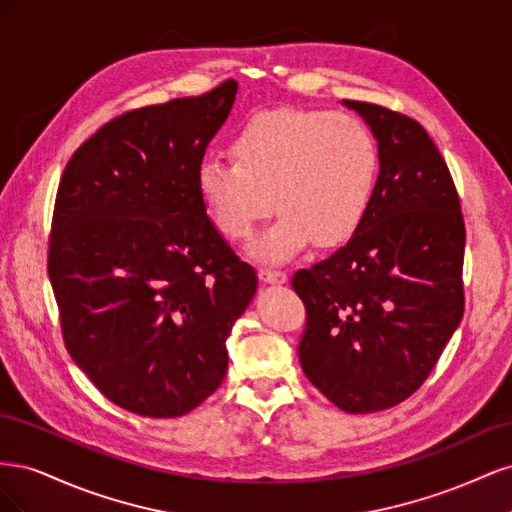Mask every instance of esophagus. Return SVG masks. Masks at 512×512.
I'll return each mask as SVG.
<instances>
[{
	"instance_id": "1",
	"label": "esophagus",
	"mask_w": 512,
	"mask_h": 512,
	"mask_svg": "<svg viewBox=\"0 0 512 512\" xmlns=\"http://www.w3.org/2000/svg\"><path fill=\"white\" fill-rule=\"evenodd\" d=\"M258 277L265 284H286L288 275L284 271H277V269H260Z\"/></svg>"
}]
</instances>
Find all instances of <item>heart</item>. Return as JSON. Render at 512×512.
<instances>
[{
  "mask_svg": "<svg viewBox=\"0 0 512 512\" xmlns=\"http://www.w3.org/2000/svg\"><path fill=\"white\" fill-rule=\"evenodd\" d=\"M232 158L209 156L196 190L213 226L230 241L254 237L273 207L277 222L250 254L288 262L312 241L346 243L376 190L380 151L361 119L312 108H271L247 119L230 141Z\"/></svg>",
  "mask_w": 512,
  "mask_h": 512,
  "instance_id": "1",
  "label": "heart"
}]
</instances>
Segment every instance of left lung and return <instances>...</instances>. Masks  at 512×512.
<instances>
[{
  "mask_svg": "<svg viewBox=\"0 0 512 512\" xmlns=\"http://www.w3.org/2000/svg\"><path fill=\"white\" fill-rule=\"evenodd\" d=\"M378 141L380 173L350 241L292 277L307 309L299 361L350 414L408 399L463 316L466 226L446 162L421 123L344 100Z\"/></svg>",
  "mask_w": 512,
  "mask_h": 512,
  "instance_id": "left-lung-1",
  "label": "left lung"
}]
</instances>
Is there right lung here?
<instances>
[{"instance_id": "add662e5", "label": "right lung", "mask_w": 512, "mask_h": 512, "mask_svg": "<svg viewBox=\"0 0 512 512\" xmlns=\"http://www.w3.org/2000/svg\"><path fill=\"white\" fill-rule=\"evenodd\" d=\"M143 106L74 151L59 181L49 280L72 361L119 408L173 418L218 389L226 339L256 271L209 220L196 190L207 145L237 96Z\"/></svg>"}]
</instances>
